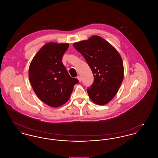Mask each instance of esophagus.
<instances>
[{
	"label": "esophagus",
	"instance_id": "1",
	"mask_svg": "<svg viewBox=\"0 0 158 158\" xmlns=\"http://www.w3.org/2000/svg\"><path fill=\"white\" fill-rule=\"evenodd\" d=\"M77 79H78V81H79V82H81V76H77Z\"/></svg>",
	"mask_w": 158,
	"mask_h": 158
}]
</instances>
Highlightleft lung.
I'll use <instances>...</instances> for the list:
<instances>
[{
  "label": "left lung",
  "instance_id": "8db88e82",
  "mask_svg": "<svg viewBox=\"0 0 158 158\" xmlns=\"http://www.w3.org/2000/svg\"><path fill=\"white\" fill-rule=\"evenodd\" d=\"M92 70L94 81L87 91L96 104H108L115 96L124 78L120 54L103 38L92 35L87 40L73 44Z\"/></svg>",
  "mask_w": 158,
  "mask_h": 158
}]
</instances>
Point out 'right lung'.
I'll return each mask as SVG.
<instances>
[{
    "instance_id": "add662e5",
    "label": "right lung",
    "mask_w": 158,
    "mask_h": 158,
    "mask_svg": "<svg viewBox=\"0 0 158 158\" xmlns=\"http://www.w3.org/2000/svg\"><path fill=\"white\" fill-rule=\"evenodd\" d=\"M69 43L50 42L34 57L29 68V79L33 90L45 104L59 107L64 104L79 81L69 75L62 57Z\"/></svg>"
}]
</instances>
